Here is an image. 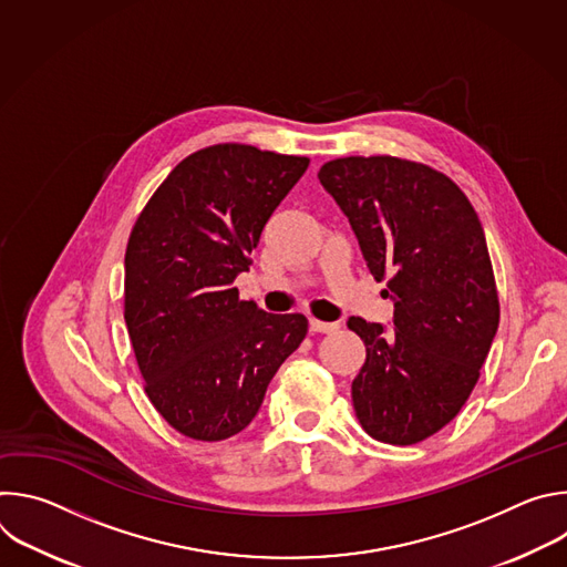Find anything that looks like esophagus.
I'll list each match as a JSON object with an SVG mask.
<instances>
[{
  "label": "esophagus",
  "mask_w": 567,
  "mask_h": 567,
  "mask_svg": "<svg viewBox=\"0 0 567 567\" xmlns=\"http://www.w3.org/2000/svg\"><path fill=\"white\" fill-rule=\"evenodd\" d=\"M309 330L311 332H320V334H328L339 330V322H326V320H318V318H309Z\"/></svg>",
  "instance_id": "34e87169"
}]
</instances>
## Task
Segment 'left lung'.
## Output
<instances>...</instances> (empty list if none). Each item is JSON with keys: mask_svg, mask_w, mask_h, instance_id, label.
<instances>
[{"mask_svg": "<svg viewBox=\"0 0 567 567\" xmlns=\"http://www.w3.org/2000/svg\"><path fill=\"white\" fill-rule=\"evenodd\" d=\"M318 179L394 302V332L359 316L348 320L365 343L352 381L357 417L379 442L417 444L460 413L498 332L482 224L446 175L415 161L346 156L328 161Z\"/></svg>", "mask_w": 567, "mask_h": 567, "instance_id": "1", "label": "left lung"}]
</instances>
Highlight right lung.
<instances>
[{
  "label": "right lung",
  "mask_w": 567,
  "mask_h": 567,
  "mask_svg": "<svg viewBox=\"0 0 567 567\" xmlns=\"http://www.w3.org/2000/svg\"><path fill=\"white\" fill-rule=\"evenodd\" d=\"M307 156L219 143L190 156L141 210L125 251V326L152 406L175 431L219 442L258 415L302 343V313H267L233 280Z\"/></svg>",
  "instance_id": "add662e5"
}]
</instances>
